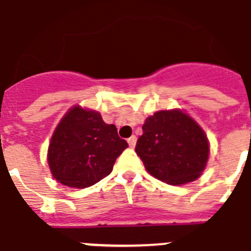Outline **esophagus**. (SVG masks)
<instances>
[{
  "instance_id": "obj_1",
  "label": "esophagus",
  "mask_w": 251,
  "mask_h": 251,
  "mask_svg": "<svg viewBox=\"0 0 251 251\" xmlns=\"http://www.w3.org/2000/svg\"><path fill=\"white\" fill-rule=\"evenodd\" d=\"M127 143H129V146L131 147V148H134L136 144V136L132 135L131 138H129V139H127Z\"/></svg>"
}]
</instances>
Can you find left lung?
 <instances>
[{
  "mask_svg": "<svg viewBox=\"0 0 251 251\" xmlns=\"http://www.w3.org/2000/svg\"><path fill=\"white\" fill-rule=\"evenodd\" d=\"M135 152L154 178L180 185L203 172L209 143L202 129L182 111H160L144 122Z\"/></svg>",
  "mask_w": 251,
  "mask_h": 251,
  "instance_id": "left-lung-1",
  "label": "left lung"
}]
</instances>
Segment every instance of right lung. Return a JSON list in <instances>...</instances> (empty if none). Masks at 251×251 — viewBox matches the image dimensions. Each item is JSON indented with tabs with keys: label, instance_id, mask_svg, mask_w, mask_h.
Listing matches in <instances>:
<instances>
[{
	"label": "right lung",
	"instance_id": "obj_1",
	"mask_svg": "<svg viewBox=\"0 0 251 251\" xmlns=\"http://www.w3.org/2000/svg\"><path fill=\"white\" fill-rule=\"evenodd\" d=\"M127 147L116 126L105 124L100 113L73 107L55 129L49 146V166L59 183L86 188L111 174Z\"/></svg>",
	"mask_w": 251,
	"mask_h": 251
}]
</instances>
